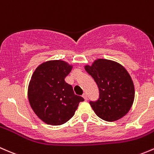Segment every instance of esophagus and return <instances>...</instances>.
<instances>
[{
  "label": "esophagus",
  "mask_w": 154,
  "mask_h": 154,
  "mask_svg": "<svg viewBox=\"0 0 154 154\" xmlns=\"http://www.w3.org/2000/svg\"><path fill=\"white\" fill-rule=\"evenodd\" d=\"M82 97H83L84 99H85V101L88 100V96H87L86 93H84V94L82 95Z\"/></svg>",
  "instance_id": "obj_1"
}]
</instances>
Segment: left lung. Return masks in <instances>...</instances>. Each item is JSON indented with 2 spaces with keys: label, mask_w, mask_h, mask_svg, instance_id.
Returning <instances> with one entry per match:
<instances>
[{
  "label": "left lung",
  "mask_w": 154,
  "mask_h": 154,
  "mask_svg": "<svg viewBox=\"0 0 154 154\" xmlns=\"http://www.w3.org/2000/svg\"><path fill=\"white\" fill-rule=\"evenodd\" d=\"M85 69L99 90V99L90 101L95 113L107 122L116 121L126 115L134 103L135 90L124 66L111 60L99 58L92 65H85Z\"/></svg>",
  "instance_id": "8db88e82"
}]
</instances>
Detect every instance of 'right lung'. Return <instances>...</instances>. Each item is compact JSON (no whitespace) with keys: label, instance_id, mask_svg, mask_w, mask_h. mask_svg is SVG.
Segmentation results:
<instances>
[{"label":"right lung","instance_id":"1","mask_svg":"<svg viewBox=\"0 0 154 154\" xmlns=\"http://www.w3.org/2000/svg\"><path fill=\"white\" fill-rule=\"evenodd\" d=\"M72 69V65L66 61L52 60L40 64L32 75L28 99L35 113L46 124L66 123L84 101L64 81Z\"/></svg>","mask_w":154,"mask_h":154}]
</instances>
